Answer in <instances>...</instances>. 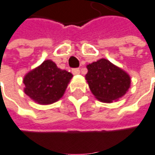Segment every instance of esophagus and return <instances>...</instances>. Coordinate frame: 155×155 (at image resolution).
<instances>
[{
	"label": "esophagus",
	"mask_w": 155,
	"mask_h": 155,
	"mask_svg": "<svg viewBox=\"0 0 155 155\" xmlns=\"http://www.w3.org/2000/svg\"><path fill=\"white\" fill-rule=\"evenodd\" d=\"M72 73H73L74 75L79 74V73H80V68H73V69H72Z\"/></svg>",
	"instance_id": "esophagus-1"
}]
</instances>
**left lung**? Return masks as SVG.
Here are the masks:
<instances>
[{"label": "left lung", "mask_w": 155, "mask_h": 155, "mask_svg": "<svg viewBox=\"0 0 155 155\" xmlns=\"http://www.w3.org/2000/svg\"><path fill=\"white\" fill-rule=\"evenodd\" d=\"M86 79L97 99L103 102L116 101L127 92L130 85L129 75L107 59L87 66Z\"/></svg>", "instance_id": "left-lung-1"}]
</instances>
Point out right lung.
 Returning <instances> with one entry per match:
<instances>
[{
  "label": "right lung",
  "instance_id": "1",
  "mask_svg": "<svg viewBox=\"0 0 155 155\" xmlns=\"http://www.w3.org/2000/svg\"><path fill=\"white\" fill-rule=\"evenodd\" d=\"M72 77L53 61L45 60L25 77V93L39 104L54 103L62 98Z\"/></svg>",
  "mask_w": 155,
  "mask_h": 155
}]
</instances>
